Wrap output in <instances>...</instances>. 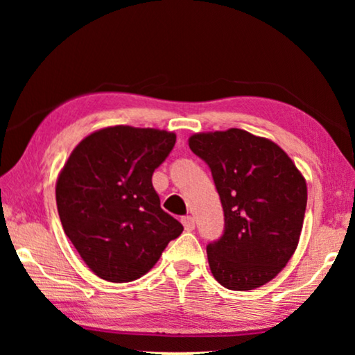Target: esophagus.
Segmentation results:
<instances>
[{"label": "esophagus", "instance_id": "34e87169", "mask_svg": "<svg viewBox=\"0 0 355 355\" xmlns=\"http://www.w3.org/2000/svg\"><path fill=\"white\" fill-rule=\"evenodd\" d=\"M181 221H182L184 227H186V231H192L193 227H196V220H193V216H191V215L184 216Z\"/></svg>", "mask_w": 355, "mask_h": 355}]
</instances>
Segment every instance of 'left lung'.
I'll return each mask as SVG.
<instances>
[{"label":"left lung","mask_w":355,"mask_h":355,"mask_svg":"<svg viewBox=\"0 0 355 355\" xmlns=\"http://www.w3.org/2000/svg\"><path fill=\"white\" fill-rule=\"evenodd\" d=\"M189 147L210 166L225 210V234L207 247L211 275L226 289L260 288L297 249L304 174L278 144L244 129L192 134Z\"/></svg>","instance_id":"obj_1"}]
</instances>
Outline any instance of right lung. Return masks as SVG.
Listing matches in <instances>:
<instances>
[{"instance_id": "obj_1", "label": "right lung", "mask_w": 355, "mask_h": 355, "mask_svg": "<svg viewBox=\"0 0 355 355\" xmlns=\"http://www.w3.org/2000/svg\"><path fill=\"white\" fill-rule=\"evenodd\" d=\"M176 134L110 125L72 150L56 179V205L66 236L101 279L129 283L148 273L182 225L162 210L152 176Z\"/></svg>"}]
</instances>
